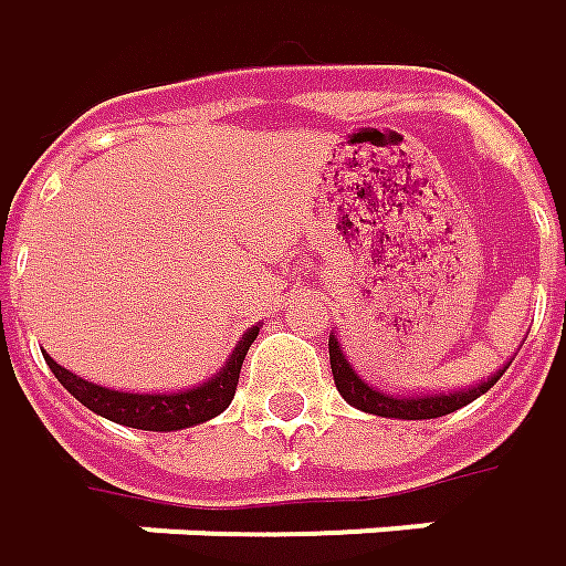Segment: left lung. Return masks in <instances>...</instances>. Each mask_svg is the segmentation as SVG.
I'll return each instance as SVG.
<instances>
[{"mask_svg": "<svg viewBox=\"0 0 566 566\" xmlns=\"http://www.w3.org/2000/svg\"><path fill=\"white\" fill-rule=\"evenodd\" d=\"M329 367H333V380H336V389H339V396L352 405V408H358V411H367V415H377V417H398V420H430V417H442L451 415V411H458V408H464L470 405L473 398H480L483 392H489L499 377H502L504 370H499L495 377H489L486 382H480V386H473L468 392H449V396H417V398H392L380 392V389H374V386H367V382L352 370V364L345 361L343 348L336 343V336H329Z\"/></svg>", "mask_w": 566, "mask_h": 566, "instance_id": "8db88e82", "label": "left lung"}]
</instances>
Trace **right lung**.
I'll use <instances>...</instances> for the list:
<instances>
[{
	"mask_svg": "<svg viewBox=\"0 0 566 566\" xmlns=\"http://www.w3.org/2000/svg\"><path fill=\"white\" fill-rule=\"evenodd\" d=\"M258 327H252L242 339H239L237 352L230 355V361L223 367L218 377H211L196 389L186 392H170V396H136V392H115L105 389L90 380H80L77 374L64 370L62 364H55L52 358H45V364L52 367L55 380L62 382L71 396L77 398L80 405H86L90 411L108 417L115 423L133 427V430H151V433H170V430H186L205 423L211 417H218L221 411L230 408V401L237 396L239 370L245 361L249 345L255 343Z\"/></svg>",
	"mask_w": 566,
	"mask_h": 566,
	"instance_id": "obj_1",
	"label": "right lung"
}]
</instances>
